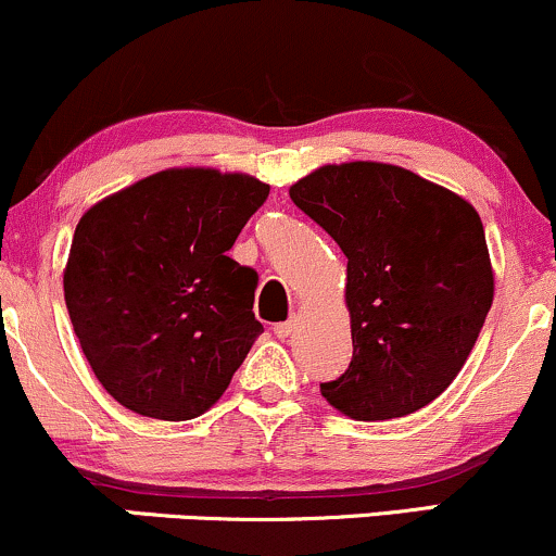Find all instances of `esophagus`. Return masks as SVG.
Here are the masks:
<instances>
[{
    "label": "esophagus",
    "mask_w": 556,
    "mask_h": 556,
    "mask_svg": "<svg viewBox=\"0 0 556 556\" xmlns=\"http://www.w3.org/2000/svg\"><path fill=\"white\" fill-rule=\"evenodd\" d=\"M295 329H298V318H290V321L277 324V327H274V334L282 337V340H285V337H290Z\"/></svg>",
    "instance_id": "1"
}]
</instances>
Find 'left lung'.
<instances>
[{"instance_id":"1","label":"left lung","mask_w":556,"mask_h":556,"mask_svg":"<svg viewBox=\"0 0 556 556\" xmlns=\"http://www.w3.org/2000/svg\"><path fill=\"white\" fill-rule=\"evenodd\" d=\"M292 203L348 256L353 361L321 384L355 420L410 416L468 361L494 300L486 235L465 198L379 162L327 164Z\"/></svg>"}]
</instances>
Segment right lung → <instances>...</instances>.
<instances>
[{
	"label": "right lung",
	"mask_w": 556,
	"mask_h": 556,
	"mask_svg": "<svg viewBox=\"0 0 556 556\" xmlns=\"http://www.w3.org/2000/svg\"><path fill=\"white\" fill-rule=\"evenodd\" d=\"M269 185L216 169H164L80 216L65 303L96 379L127 410L190 420L225 394L264 331L258 274L227 251Z\"/></svg>",
	"instance_id": "right-lung-1"
}]
</instances>
